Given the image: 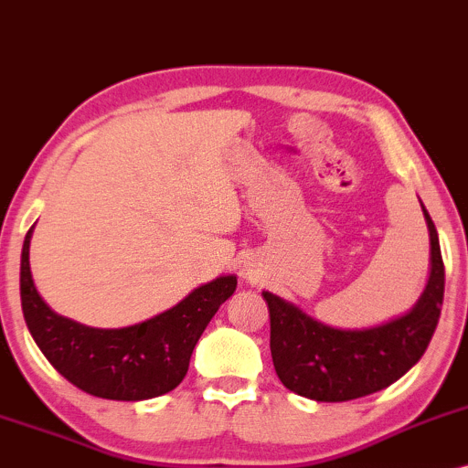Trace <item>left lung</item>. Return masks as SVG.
<instances>
[{
    "instance_id": "left-lung-1",
    "label": "left lung",
    "mask_w": 468,
    "mask_h": 468,
    "mask_svg": "<svg viewBox=\"0 0 468 468\" xmlns=\"http://www.w3.org/2000/svg\"><path fill=\"white\" fill-rule=\"evenodd\" d=\"M431 276L416 307L371 329H334L270 292V349L282 385L318 402H347L369 396L402 378L427 351L444 298V262L429 212Z\"/></svg>"
}]
</instances>
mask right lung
Segmentation results:
<instances>
[{
  "label": "right lung",
  "instance_id": "right-lung-1",
  "mask_svg": "<svg viewBox=\"0 0 468 468\" xmlns=\"http://www.w3.org/2000/svg\"><path fill=\"white\" fill-rule=\"evenodd\" d=\"M28 248L30 229L22 250L19 292L37 347L77 389L106 400H148L181 385L194 345L236 290V276H220L159 316L123 329H94L59 316L41 301Z\"/></svg>",
  "mask_w": 468,
  "mask_h": 468
}]
</instances>
